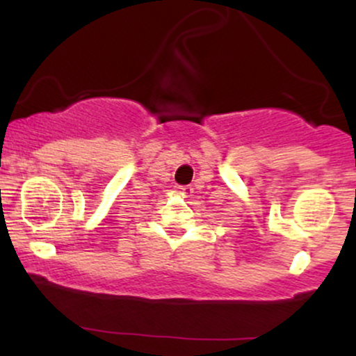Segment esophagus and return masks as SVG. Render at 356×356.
<instances>
[{"label":"esophagus","mask_w":356,"mask_h":356,"mask_svg":"<svg viewBox=\"0 0 356 356\" xmlns=\"http://www.w3.org/2000/svg\"><path fill=\"white\" fill-rule=\"evenodd\" d=\"M174 191L177 192L179 195H182V197H187V195L191 194V187L189 186H175Z\"/></svg>","instance_id":"34e87169"}]
</instances>
